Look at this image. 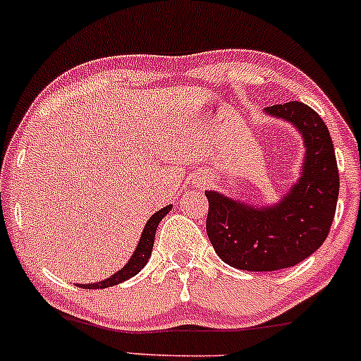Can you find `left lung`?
Instances as JSON below:
<instances>
[{"mask_svg":"<svg viewBox=\"0 0 361 361\" xmlns=\"http://www.w3.org/2000/svg\"><path fill=\"white\" fill-rule=\"evenodd\" d=\"M303 139L300 177L272 204H251L207 191V232L222 262L239 270L274 272L298 265L327 239L339 196V172L331 134L308 104L289 102L265 110Z\"/></svg>","mask_w":361,"mask_h":361,"instance_id":"left-lung-1","label":"left lung"}]
</instances>
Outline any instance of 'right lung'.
Returning a JSON list of instances; mask_svg holds the SVG:
<instances>
[{
    "label": "right lung",
    "mask_w": 361,
    "mask_h": 361,
    "mask_svg": "<svg viewBox=\"0 0 361 361\" xmlns=\"http://www.w3.org/2000/svg\"><path fill=\"white\" fill-rule=\"evenodd\" d=\"M172 210V204H166V207L158 210L157 213L149 216V220L146 222L145 228L141 232V238H139L137 246H135L133 257L129 258V262L122 267V269L117 270L114 275H110L108 279L99 282H91V284H77L79 288L82 289H104V288H111V286H117L120 282L127 281V279L134 277L141 272V269H145L146 263L151 257V251H153V244H154V234H157V227L158 224L161 222V219Z\"/></svg>",
    "instance_id": "add662e5"
}]
</instances>
